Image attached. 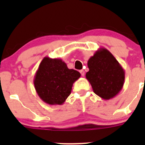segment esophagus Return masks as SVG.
<instances>
[{
	"mask_svg": "<svg viewBox=\"0 0 145 145\" xmlns=\"http://www.w3.org/2000/svg\"><path fill=\"white\" fill-rule=\"evenodd\" d=\"M80 73H81V74L82 76H84V75H85V71H83V69L80 70Z\"/></svg>",
	"mask_w": 145,
	"mask_h": 145,
	"instance_id": "obj_1",
	"label": "esophagus"
}]
</instances>
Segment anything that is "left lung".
Here are the masks:
<instances>
[{
	"label": "left lung",
	"instance_id": "8db88e82",
	"mask_svg": "<svg viewBox=\"0 0 145 145\" xmlns=\"http://www.w3.org/2000/svg\"><path fill=\"white\" fill-rule=\"evenodd\" d=\"M88 67L86 77L97 95L110 100L118 94L124 84L125 71L108 50H97L88 61Z\"/></svg>",
	"mask_w": 145,
	"mask_h": 145
}]
</instances>
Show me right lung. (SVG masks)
<instances>
[{
  "mask_svg": "<svg viewBox=\"0 0 145 145\" xmlns=\"http://www.w3.org/2000/svg\"><path fill=\"white\" fill-rule=\"evenodd\" d=\"M80 76L78 71L69 69L62 59L45 57L36 71L33 84L43 102L61 105L71 94L73 84Z\"/></svg>",
  "mask_w": 145,
  "mask_h": 145,
  "instance_id": "1",
  "label": "right lung"
}]
</instances>
